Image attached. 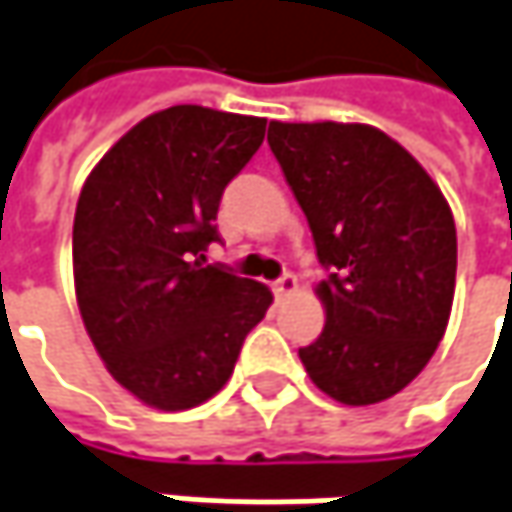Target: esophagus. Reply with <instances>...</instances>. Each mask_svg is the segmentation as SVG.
I'll return each mask as SVG.
<instances>
[{
	"label": "esophagus",
	"instance_id": "1",
	"mask_svg": "<svg viewBox=\"0 0 512 512\" xmlns=\"http://www.w3.org/2000/svg\"><path fill=\"white\" fill-rule=\"evenodd\" d=\"M295 289H298V278H295L292 272H284V275L275 281V295H278V298H289Z\"/></svg>",
	"mask_w": 512,
	"mask_h": 512
}]
</instances>
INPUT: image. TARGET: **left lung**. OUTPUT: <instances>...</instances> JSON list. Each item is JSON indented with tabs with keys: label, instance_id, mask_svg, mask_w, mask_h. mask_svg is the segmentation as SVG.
<instances>
[{
	"label": "left lung",
	"instance_id": "left-lung-1",
	"mask_svg": "<svg viewBox=\"0 0 512 512\" xmlns=\"http://www.w3.org/2000/svg\"><path fill=\"white\" fill-rule=\"evenodd\" d=\"M327 281L324 330L298 356L345 406L403 391L440 345L455 295V220L432 176L368 124H269Z\"/></svg>",
	"mask_w": 512,
	"mask_h": 512
}]
</instances>
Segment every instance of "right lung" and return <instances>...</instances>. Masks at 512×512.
<instances>
[{
  "instance_id": "right-lung-1",
  "label": "right lung",
  "mask_w": 512,
  "mask_h": 512,
  "mask_svg": "<svg viewBox=\"0 0 512 512\" xmlns=\"http://www.w3.org/2000/svg\"><path fill=\"white\" fill-rule=\"evenodd\" d=\"M263 133L266 118L170 106L118 138L80 191L77 307L106 371L147 406L214 397L272 304L263 284L205 266L223 191Z\"/></svg>"
}]
</instances>
